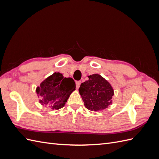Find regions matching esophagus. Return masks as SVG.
Wrapping results in <instances>:
<instances>
[{
	"mask_svg": "<svg viewBox=\"0 0 159 159\" xmlns=\"http://www.w3.org/2000/svg\"><path fill=\"white\" fill-rule=\"evenodd\" d=\"M81 84V81H77V82H76V88L77 89H78L80 88Z\"/></svg>",
	"mask_w": 159,
	"mask_h": 159,
	"instance_id": "34e87169",
	"label": "esophagus"
}]
</instances>
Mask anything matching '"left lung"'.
<instances>
[{"mask_svg": "<svg viewBox=\"0 0 159 159\" xmlns=\"http://www.w3.org/2000/svg\"><path fill=\"white\" fill-rule=\"evenodd\" d=\"M89 80L79 88L85 107L90 111H102L112 103L114 90L108 81L99 74L88 76Z\"/></svg>", "mask_w": 159, "mask_h": 159, "instance_id": "1", "label": "left lung"}]
</instances>
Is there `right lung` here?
<instances>
[{
	"mask_svg": "<svg viewBox=\"0 0 159 159\" xmlns=\"http://www.w3.org/2000/svg\"><path fill=\"white\" fill-rule=\"evenodd\" d=\"M75 89V83L71 78H64L59 72H55L44 80L36 91L39 102L53 110L63 107L70 94Z\"/></svg>",
	"mask_w": 159,
	"mask_h": 159,
	"instance_id": "add662e5",
	"label": "right lung"
}]
</instances>
